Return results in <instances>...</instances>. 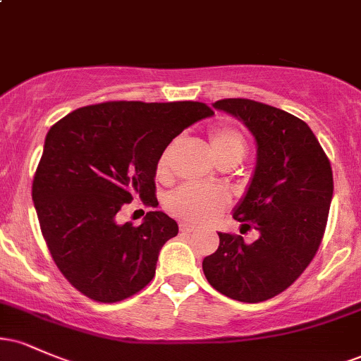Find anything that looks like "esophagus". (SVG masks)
I'll return each instance as SVG.
<instances>
[{
	"label": "esophagus",
	"instance_id": "esophagus-1",
	"mask_svg": "<svg viewBox=\"0 0 361 361\" xmlns=\"http://www.w3.org/2000/svg\"><path fill=\"white\" fill-rule=\"evenodd\" d=\"M180 231H181V233H183V234H192V233H195V231H197V229H195L193 226H190V224L181 222V224H180Z\"/></svg>",
	"mask_w": 361,
	"mask_h": 361
}]
</instances>
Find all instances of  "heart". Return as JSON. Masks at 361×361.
<instances>
[{
    "label": "heart",
    "instance_id": "heart-1",
    "mask_svg": "<svg viewBox=\"0 0 361 361\" xmlns=\"http://www.w3.org/2000/svg\"><path fill=\"white\" fill-rule=\"evenodd\" d=\"M176 140L169 142L161 151L156 163V175L159 180L166 181L171 176V156L175 151ZM210 152L219 164L235 163L246 156L247 142L241 130L233 126H217L209 132ZM227 205V195L221 190H209L202 186L185 185L178 188L166 198V209L175 217L193 224H204L212 221L215 215Z\"/></svg>",
    "mask_w": 361,
    "mask_h": 361
}]
</instances>
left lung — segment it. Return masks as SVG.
<instances>
[{"mask_svg": "<svg viewBox=\"0 0 361 361\" xmlns=\"http://www.w3.org/2000/svg\"><path fill=\"white\" fill-rule=\"evenodd\" d=\"M214 109L234 115L255 135L256 168L233 217L259 238L219 233L217 251L202 263L209 283L229 299L256 304L287 290L309 267L324 235L333 169L304 120L247 98Z\"/></svg>", "mask_w": 361, "mask_h": 361, "instance_id": "8db88e82", "label": "left lung"}]
</instances>
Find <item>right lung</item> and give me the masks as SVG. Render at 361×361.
I'll use <instances>...</instances> for the list:
<instances>
[{
  "label": "right lung",
  "mask_w": 361,
  "mask_h": 361,
  "mask_svg": "<svg viewBox=\"0 0 361 361\" xmlns=\"http://www.w3.org/2000/svg\"><path fill=\"white\" fill-rule=\"evenodd\" d=\"M200 102H106L54 123L32 183L40 231L66 280L111 304L154 279L157 256L178 224L164 212L118 224L132 200L156 207L161 151L192 123L212 117Z\"/></svg>",
  "instance_id": "1"
}]
</instances>
